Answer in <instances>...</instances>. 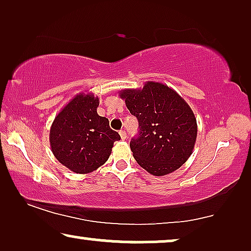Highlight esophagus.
<instances>
[{"label": "esophagus", "mask_w": 251, "mask_h": 251, "mask_svg": "<svg viewBox=\"0 0 251 251\" xmlns=\"http://www.w3.org/2000/svg\"><path fill=\"white\" fill-rule=\"evenodd\" d=\"M120 136H121V139H123V140L126 139V132L125 131V130H121V131H120Z\"/></svg>", "instance_id": "obj_1"}]
</instances>
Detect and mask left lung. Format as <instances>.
Here are the masks:
<instances>
[{
    "label": "left lung",
    "mask_w": 251,
    "mask_h": 251,
    "mask_svg": "<svg viewBox=\"0 0 251 251\" xmlns=\"http://www.w3.org/2000/svg\"><path fill=\"white\" fill-rule=\"evenodd\" d=\"M120 97L139 123L130 142L133 157L154 176L179 169L194 150L198 125L186 101L167 84L149 81L142 89H125Z\"/></svg>",
    "instance_id": "left-lung-1"
}]
</instances>
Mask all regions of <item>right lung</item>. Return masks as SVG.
I'll return each instance as SVG.
<instances>
[{
	"label": "right lung",
	"instance_id": "add662e5",
	"mask_svg": "<svg viewBox=\"0 0 251 251\" xmlns=\"http://www.w3.org/2000/svg\"><path fill=\"white\" fill-rule=\"evenodd\" d=\"M99 98L78 94L58 113L50 128V146L59 162L76 174L97 170L108 160L121 137L98 115Z\"/></svg>",
	"mask_w": 251,
	"mask_h": 251
}]
</instances>
